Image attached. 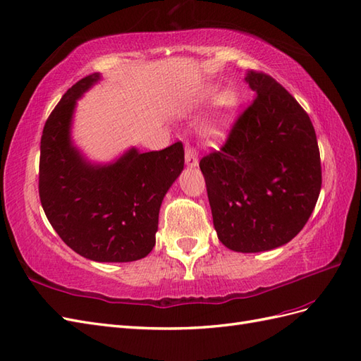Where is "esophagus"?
Wrapping results in <instances>:
<instances>
[{
  "label": "esophagus",
  "instance_id": "1",
  "mask_svg": "<svg viewBox=\"0 0 361 361\" xmlns=\"http://www.w3.org/2000/svg\"><path fill=\"white\" fill-rule=\"evenodd\" d=\"M186 164L189 168H197L198 166V156H197V151L188 148L186 149Z\"/></svg>",
  "mask_w": 361,
  "mask_h": 361
}]
</instances>
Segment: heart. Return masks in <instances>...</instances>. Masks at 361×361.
<instances>
[{"instance_id": "b5f03b06", "label": "heart", "mask_w": 361, "mask_h": 361, "mask_svg": "<svg viewBox=\"0 0 361 361\" xmlns=\"http://www.w3.org/2000/svg\"><path fill=\"white\" fill-rule=\"evenodd\" d=\"M214 96L216 98L213 101L210 115L201 126L202 136L209 140H218L228 133L235 115H238V98L230 89L219 92L218 85H205L195 89L188 99V107L197 109L209 102Z\"/></svg>"}]
</instances>
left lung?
Returning a JSON list of instances; mask_svg holds the SVG:
<instances>
[{
    "label": "left lung",
    "instance_id": "left-lung-1",
    "mask_svg": "<svg viewBox=\"0 0 361 361\" xmlns=\"http://www.w3.org/2000/svg\"><path fill=\"white\" fill-rule=\"evenodd\" d=\"M254 101L228 140L200 161L219 240L235 252L290 242L314 210L322 186L313 123L280 83L248 71Z\"/></svg>",
    "mask_w": 361,
    "mask_h": 361
}]
</instances>
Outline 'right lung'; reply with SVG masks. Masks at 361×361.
I'll list each match as a JSON object with an SVG mask.
<instances>
[{
    "label": "right lung",
    "instance_id": "1",
    "mask_svg": "<svg viewBox=\"0 0 361 361\" xmlns=\"http://www.w3.org/2000/svg\"><path fill=\"white\" fill-rule=\"evenodd\" d=\"M99 80V72L81 78L47 119L39 197L72 251L94 262H135L156 245L160 205L184 168V149L177 142L151 152L133 147L110 163L87 160L72 140V119L77 101Z\"/></svg>",
    "mask_w": 361,
    "mask_h": 361
}]
</instances>
